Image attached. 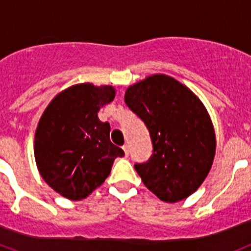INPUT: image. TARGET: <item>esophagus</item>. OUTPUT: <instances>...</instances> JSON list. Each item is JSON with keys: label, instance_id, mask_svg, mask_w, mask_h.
Wrapping results in <instances>:
<instances>
[{"label": "esophagus", "instance_id": "34e87169", "mask_svg": "<svg viewBox=\"0 0 251 251\" xmlns=\"http://www.w3.org/2000/svg\"><path fill=\"white\" fill-rule=\"evenodd\" d=\"M122 149H124V151H125V155L127 157V155H129V145L125 144L124 147H122Z\"/></svg>", "mask_w": 251, "mask_h": 251}]
</instances>
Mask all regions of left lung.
I'll return each mask as SVG.
<instances>
[{
	"mask_svg": "<svg viewBox=\"0 0 251 251\" xmlns=\"http://www.w3.org/2000/svg\"><path fill=\"white\" fill-rule=\"evenodd\" d=\"M126 106L143 120L153 153L135 163L144 185L161 201L176 203L197 191L216 153V136L207 109L174 77L158 74L126 90Z\"/></svg>",
	"mask_w": 251,
	"mask_h": 251,
	"instance_id": "left-lung-1",
	"label": "left lung"
}]
</instances>
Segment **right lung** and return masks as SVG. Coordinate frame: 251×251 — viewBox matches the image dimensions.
Masks as SVG:
<instances>
[{
  "mask_svg": "<svg viewBox=\"0 0 251 251\" xmlns=\"http://www.w3.org/2000/svg\"><path fill=\"white\" fill-rule=\"evenodd\" d=\"M112 86L77 84L61 92L42 115L34 140L39 174L54 191L84 199L104 182L124 151L109 140L108 122L98 111L112 102Z\"/></svg>",
  "mask_w": 251,
  "mask_h": 251,
  "instance_id": "add662e5",
  "label": "right lung"
}]
</instances>
